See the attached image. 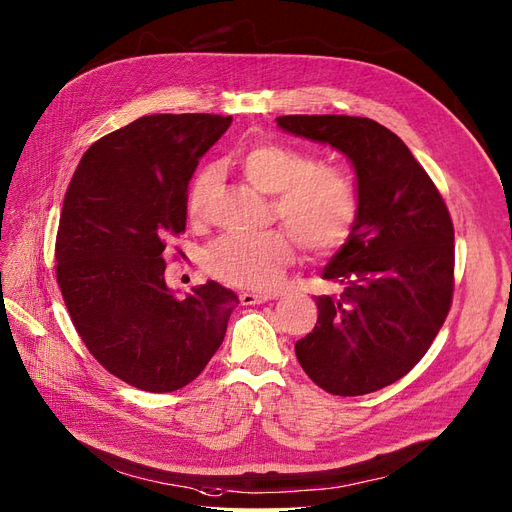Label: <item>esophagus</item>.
<instances>
[{"instance_id": "34e87169", "label": "esophagus", "mask_w": 512, "mask_h": 512, "mask_svg": "<svg viewBox=\"0 0 512 512\" xmlns=\"http://www.w3.org/2000/svg\"><path fill=\"white\" fill-rule=\"evenodd\" d=\"M276 295H265V293H240V303L242 305H259L265 301H272Z\"/></svg>"}]
</instances>
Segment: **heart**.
I'll return each instance as SVG.
<instances>
[{
  "instance_id": "heart-1",
  "label": "heart",
  "mask_w": 512,
  "mask_h": 512,
  "mask_svg": "<svg viewBox=\"0 0 512 512\" xmlns=\"http://www.w3.org/2000/svg\"><path fill=\"white\" fill-rule=\"evenodd\" d=\"M240 169L257 190L276 194V215L309 253L337 251L351 234L358 217V194L345 171L314 165L309 154L282 142L251 146L240 157ZM215 182V167H203L194 175L186 196V211L192 219L205 217ZM293 257V236L268 230L221 236L207 251L205 265L211 276L232 286L265 291L280 282Z\"/></svg>"
}]
</instances>
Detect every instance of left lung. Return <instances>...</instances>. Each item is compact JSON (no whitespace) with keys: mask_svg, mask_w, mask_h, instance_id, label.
Listing matches in <instances>:
<instances>
[{"mask_svg":"<svg viewBox=\"0 0 512 512\" xmlns=\"http://www.w3.org/2000/svg\"><path fill=\"white\" fill-rule=\"evenodd\" d=\"M278 127L328 144L358 180V217L322 270L341 286L316 297L318 324L295 353L332 395H364L402 379L427 353L454 291V226L427 171L393 131L364 117L286 115Z\"/></svg>","mask_w":512,"mask_h":512,"instance_id":"8db88e82","label":"left lung"}]
</instances>
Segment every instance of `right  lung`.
Here are the masks:
<instances>
[{
  "label": "right lung",
  "mask_w": 512,
  "mask_h": 512,
  "mask_svg": "<svg viewBox=\"0 0 512 512\" xmlns=\"http://www.w3.org/2000/svg\"><path fill=\"white\" fill-rule=\"evenodd\" d=\"M232 117L148 115L87 148L64 196L56 278L81 341L121 381L186 387L224 343L238 297L213 280L184 299L165 282L167 240L186 230L198 159Z\"/></svg>",
  "instance_id": "add662e5"
}]
</instances>
